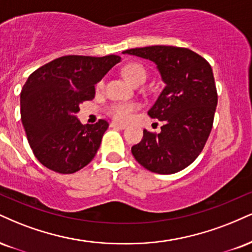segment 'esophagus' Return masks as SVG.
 <instances>
[{
    "mask_svg": "<svg viewBox=\"0 0 252 252\" xmlns=\"http://www.w3.org/2000/svg\"><path fill=\"white\" fill-rule=\"evenodd\" d=\"M110 126H111V128H117V129H122V130L126 128V124H121V123H117V122H111Z\"/></svg>",
    "mask_w": 252,
    "mask_h": 252,
    "instance_id": "1",
    "label": "esophagus"
}]
</instances>
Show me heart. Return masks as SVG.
<instances>
[{
    "mask_svg": "<svg viewBox=\"0 0 252 252\" xmlns=\"http://www.w3.org/2000/svg\"><path fill=\"white\" fill-rule=\"evenodd\" d=\"M123 75L126 80L131 82L132 84L138 83V82H144L147 74L143 65L138 63H130L126 65L123 69ZM138 109L137 103H126V102H116L109 107V114L113 116L116 121L120 122H126L131 117L132 113Z\"/></svg>",
    "mask_w": 252,
    "mask_h": 252,
    "instance_id": "b5f03b06",
    "label": "heart"
}]
</instances>
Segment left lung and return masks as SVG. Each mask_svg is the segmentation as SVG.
<instances>
[{
    "mask_svg": "<svg viewBox=\"0 0 252 252\" xmlns=\"http://www.w3.org/2000/svg\"><path fill=\"white\" fill-rule=\"evenodd\" d=\"M123 54L156 64L165 84L148 111L164 122L159 134L143 130L131 148L135 159L151 172L170 175L183 170L204 148L214 123L217 90L211 65L192 50L172 45H151Z\"/></svg>",
    "mask_w": 252,
    "mask_h": 252,
    "instance_id": "8db88e82",
    "label": "left lung"
}]
</instances>
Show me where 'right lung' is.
Wrapping results in <instances>:
<instances>
[{"instance_id":"add662e5","label":"right lung","mask_w":252,"mask_h":252,"mask_svg":"<svg viewBox=\"0 0 252 252\" xmlns=\"http://www.w3.org/2000/svg\"><path fill=\"white\" fill-rule=\"evenodd\" d=\"M121 62L117 55L62 56L28 77L21 92V120L36 158L59 174L92 162L109 123L83 126L80 104L95 97V84Z\"/></svg>"}]
</instances>
